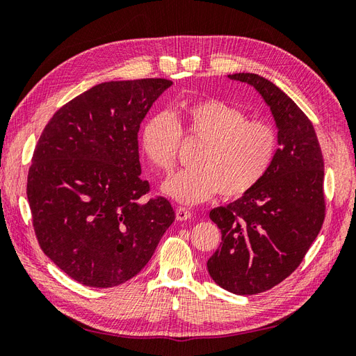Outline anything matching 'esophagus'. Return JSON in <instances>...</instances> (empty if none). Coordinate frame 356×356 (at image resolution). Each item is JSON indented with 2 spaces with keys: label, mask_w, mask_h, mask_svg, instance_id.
<instances>
[{
  "label": "esophagus",
  "mask_w": 356,
  "mask_h": 356,
  "mask_svg": "<svg viewBox=\"0 0 356 356\" xmlns=\"http://www.w3.org/2000/svg\"><path fill=\"white\" fill-rule=\"evenodd\" d=\"M175 217L178 221H187L191 218V212L186 208H177V212H175Z\"/></svg>",
  "instance_id": "34e87169"
}]
</instances>
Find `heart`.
<instances>
[{
    "instance_id": "b5f03b06",
    "label": "heart",
    "mask_w": 356,
    "mask_h": 356,
    "mask_svg": "<svg viewBox=\"0 0 356 356\" xmlns=\"http://www.w3.org/2000/svg\"><path fill=\"white\" fill-rule=\"evenodd\" d=\"M186 141L199 143L191 168L178 170L163 191L181 203H199L220 191L224 199H238L252 191L270 170L279 136L272 123L248 114L229 102L207 98L182 105L170 115H149L139 134V148L153 168L169 172Z\"/></svg>"
}]
</instances>
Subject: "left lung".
Here are the masks:
<instances>
[{"label":"left lung","instance_id":"1","mask_svg":"<svg viewBox=\"0 0 356 356\" xmlns=\"http://www.w3.org/2000/svg\"><path fill=\"white\" fill-rule=\"evenodd\" d=\"M229 79L254 86L270 106L279 136L260 184L209 212L222 241L208 260L211 277L233 294L252 296L286 279L316 239L325 218L324 157L314 124L277 86L251 72Z\"/></svg>","mask_w":356,"mask_h":356}]
</instances>
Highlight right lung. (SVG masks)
I'll list each match as a JSON object with an SVG mask.
<instances>
[{"label":"right lung","mask_w":356,"mask_h":356,"mask_svg":"<svg viewBox=\"0 0 356 356\" xmlns=\"http://www.w3.org/2000/svg\"><path fill=\"white\" fill-rule=\"evenodd\" d=\"M166 79L108 81L53 114L32 154L26 195L37 241L86 286L111 288L143 270L175 220L141 178L138 132Z\"/></svg>","instance_id":"right-lung-1"}]
</instances>
